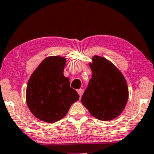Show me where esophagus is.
<instances>
[{
    "label": "esophagus",
    "instance_id": "1",
    "mask_svg": "<svg viewBox=\"0 0 154 154\" xmlns=\"http://www.w3.org/2000/svg\"><path fill=\"white\" fill-rule=\"evenodd\" d=\"M77 93H78V94L80 95H82V93H83V90L82 89H79V90H77Z\"/></svg>",
    "mask_w": 154,
    "mask_h": 154
}]
</instances>
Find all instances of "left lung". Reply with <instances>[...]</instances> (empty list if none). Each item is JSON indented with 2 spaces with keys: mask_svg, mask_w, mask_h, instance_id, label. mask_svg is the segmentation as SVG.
Returning a JSON list of instances; mask_svg holds the SVG:
<instances>
[{
  "mask_svg": "<svg viewBox=\"0 0 154 154\" xmlns=\"http://www.w3.org/2000/svg\"><path fill=\"white\" fill-rule=\"evenodd\" d=\"M93 75L81 102L90 114L102 121L116 119L128 103V83L122 72L105 58L95 55L89 63Z\"/></svg>",
  "mask_w": 154,
  "mask_h": 154,
  "instance_id": "obj_1",
  "label": "left lung"
}]
</instances>
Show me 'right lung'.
<instances>
[{
	"instance_id": "right-lung-1",
	"label": "right lung",
	"mask_w": 154,
	"mask_h": 154,
	"mask_svg": "<svg viewBox=\"0 0 154 154\" xmlns=\"http://www.w3.org/2000/svg\"><path fill=\"white\" fill-rule=\"evenodd\" d=\"M66 59L59 56L45 58L28 80L26 102L32 114L41 121L54 123L66 115L79 95L63 75Z\"/></svg>"
}]
</instances>
